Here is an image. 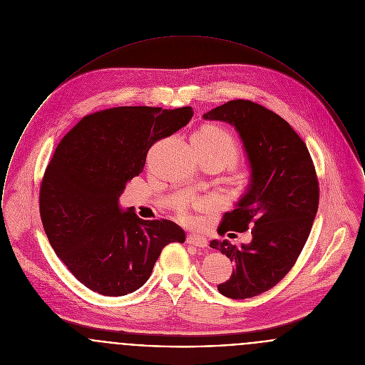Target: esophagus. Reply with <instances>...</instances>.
Masks as SVG:
<instances>
[{"label": "esophagus", "mask_w": 365, "mask_h": 365, "mask_svg": "<svg viewBox=\"0 0 365 365\" xmlns=\"http://www.w3.org/2000/svg\"><path fill=\"white\" fill-rule=\"evenodd\" d=\"M187 243L194 245L196 247H206L207 246V240L200 235H188L187 237Z\"/></svg>", "instance_id": "1"}]
</instances>
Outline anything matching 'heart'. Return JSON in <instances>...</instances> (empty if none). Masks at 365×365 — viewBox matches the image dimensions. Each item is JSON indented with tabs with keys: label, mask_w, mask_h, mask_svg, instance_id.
Instances as JSON below:
<instances>
[{
	"label": "heart",
	"mask_w": 365,
	"mask_h": 365,
	"mask_svg": "<svg viewBox=\"0 0 365 365\" xmlns=\"http://www.w3.org/2000/svg\"><path fill=\"white\" fill-rule=\"evenodd\" d=\"M196 152H207L222 156L227 162L237 163L240 159V148L231 133L217 125H206L196 131L192 137ZM177 217L184 224H192L194 216L188 206L181 205L177 209Z\"/></svg>",
	"instance_id": "b5f03b06"
}]
</instances>
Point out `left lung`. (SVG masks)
Returning <instances> with one entry per match:
<instances>
[{"mask_svg":"<svg viewBox=\"0 0 365 365\" xmlns=\"http://www.w3.org/2000/svg\"><path fill=\"white\" fill-rule=\"evenodd\" d=\"M232 124L242 138L252 168V182L237 209L224 213L219 232L250 228L252 242L212 241L232 263L221 294L247 299L275 287L294 266L318 210L319 185L304 141L289 123L267 108L234 99L203 115Z\"/></svg>","mask_w":365,"mask_h":365,"instance_id":"1","label":"left lung"}]
</instances>
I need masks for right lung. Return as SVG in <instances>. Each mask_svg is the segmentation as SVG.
Returning a JSON list of instances; mask_svg holds the SVG:
<instances>
[{
  "label": "right lung",
  "instance_id": "add662e5",
  "mask_svg": "<svg viewBox=\"0 0 365 365\" xmlns=\"http://www.w3.org/2000/svg\"><path fill=\"white\" fill-rule=\"evenodd\" d=\"M191 106L109 108L84 116L56 146L40 185V215L56 256L77 281L103 296L140 289L170 242V220H141L118 200L141 174L149 148L191 120Z\"/></svg>",
  "mask_w": 365,
  "mask_h": 365
}]
</instances>
